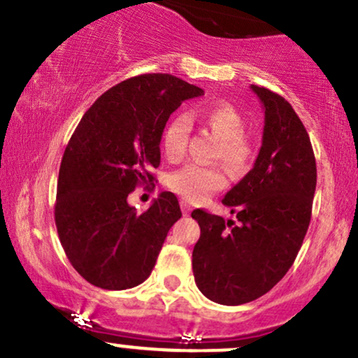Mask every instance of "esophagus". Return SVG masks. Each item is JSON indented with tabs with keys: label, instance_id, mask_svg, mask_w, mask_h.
I'll list each match as a JSON object with an SVG mask.
<instances>
[{
	"label": "esophagus",
	"instance_id": "esophagus-1",
	"mask_svg": "<svg viewBox=\"0 0 358 358\" xmlns=\"http://www.w3.org/2000/svg\"><path fill=\"white\" fill-rule=\"evenodd\" d=\"M180 207H182L183 215H188L192 212V206L187 202V200H182V202H180Z\"/></svg>",
	"mask_w": 358,
	"mask_h": 358
}]
</instances>
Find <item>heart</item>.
<instances>
[{
  "label": "heart",
  "instance_id": "1",
  "mask_svg": "<svg viewBox=\"0 0 358 358\" xmlns=\"http://www.w3.org/2000/svg\"><path fill=\"white\" fill-rule=\"evenodd\" d=\"M203 124L219 137V148L215 156L222 159L226 168L234 175H243L250 170L253 161V148L246 141V125L241 113L229 103H214L200 113ZM188 119L185 115H175L164 125L161 136V146L168 159L178 161L187 151ZM168 185L175 194L188 202L206 200L214 192L226 185V176L217 164L192 163L173 171Z\"/></svg>",
  "mask_w": 358,
  "mask_h": 358
}]
</instances>
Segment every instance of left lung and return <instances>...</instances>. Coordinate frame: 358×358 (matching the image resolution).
I'll return each mask as SVG.
<instances>
[{
	"label": "left lung",
	"instance_id": "8db88e82",
	"mask_svg": "<svg viewBox=\"0 0 358 358\" xmlns=\"http://www.w3.org/2000/svg\"><path fill=\"white\" fill-rule=\"evenodd\" d=\"M265 110L262 148L253 168L222 203L238 224L197 209L200 238L192 253L195 284L224 306L251 302L282 280L311 221L316 159L308 131L285 98L251 85Z\"/></svg>",
	"mask_w": 358,
	"mask_h": 358
}]
</instances>
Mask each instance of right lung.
Listing matches in <instances>:
<instances>
[{
  "mask_svg": "<svg viewBox=\"0 0 358 358\" xmlns=\"http://www.w3.org/2000/svg\"><path fill=\"white\" fill-rule=\"evenodd\" d=\"M203 95L171 74H141L105 92L78 124L61 161L57 234L76 272L100 289L124 290L151 275L170 227L182 217L178 199L161 192L148 210L127 197L152 182L168 119L182 101Z\"/></svg>",
  "mask_w": 358,
  "mask_h": 358,
  "instance_id": "1",
  "label": "right lung"
}]
</instances>
